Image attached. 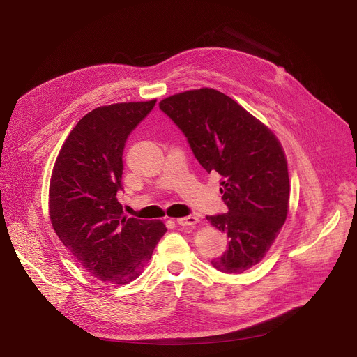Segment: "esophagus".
<instances>
[{
  "label": "esophagus",
  "mask_w": 357,
  "mask_h": 357,
  "mask_svg": "<svg viewBox=\"0 0 357 357\" xmlns=\"http://www.w3.org/2000/svg\"><path fill=\"white\" fill-rule=\"evenodd\" d=\"M199 220L196 216H186V218H181V219H176V223L179 226H192V225H196Z\"/></svg>",
  "instance_id": "34e87169"
}]
</instances>
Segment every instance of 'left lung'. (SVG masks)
<instances>
[{"label":"left lung","mask_w":357,"mask_h":357,"mask_svg":"<svg viewBox=\"0 0 357 357\" xmlns=\"http://www.w3.org/2000/svg\"><path fill=\"white\" fill-rule=\"evenodd\" d=\"M164 112L183 132L195 158L222 175L227 213L206 216L227 234V250L212 260L240 274L263 260L288 213L289 178L275 135L233 98L215 90H189L164 98Z\"/></svg>","instance_id":"left-lung-1"}]
</instances>
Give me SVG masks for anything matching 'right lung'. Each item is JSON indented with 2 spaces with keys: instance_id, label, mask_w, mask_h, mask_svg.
Segmentation results:
<instances>
[{
  "instance_id": "obj_1",
  "label": "right lung",
  "mask_w": 357,
  "mask_h": 357,
  "mask_svg": "<svg viewBox=\"0 0 357 357\" xmlns=\"http://www.w3.org/2000/svg\"><path fill=\"white\" fill-rule=\"evenodd\" d=\"M157 100L119 103L87 113L70 131L49 188V216L73 259L97 280H135L167 227L160 220L124 218L123 152L132 130Z\"/></svg>"
}]
</instances>
